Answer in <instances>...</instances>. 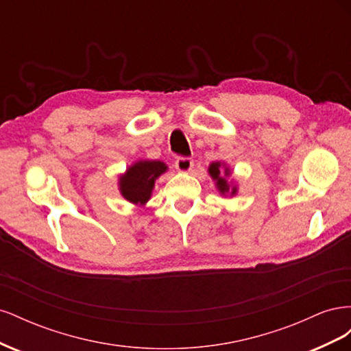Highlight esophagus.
<instances>
[{"instance_id": "1", "label": "esophagus", "mask_w": 351, "mask_h": 351, "mask_svg": "<svg viewBox=\"0 0 351 351\" xmlns=\"http://www.w3.org/2000/svg\"><path fill=\"white\" fill-rule=\"evenodd\" d=\"M176 168L178 169V171L187 173L193 168V159L189 158V156H178L176 159Z\"/></svg>"}]
</instances>
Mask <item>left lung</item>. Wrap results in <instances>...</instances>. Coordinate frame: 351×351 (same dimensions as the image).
Here are the masks:
<instances>
[{
  "label": "left lung",
  "instance_id": "1",
  "mask_svg": "<svg viewBox=\"0 0 351 351\" xmlns=\"http://www.w3.org/2000/svg\"><path fill=\"white\" fill-rule=\"evenodd\" d=\"M219 168H221V164H219V162L210 164V167H209V174L212 176V178L217 180V186H218V189H219V192H221V193H226V192H228L230 186L227 184L226 178L221 177ZM227 174H228V173H227ZM232 193H236V189H232Z\"/></svg>",
  "mask_w": 351,
  "mask_h": 351
}]
</instances>
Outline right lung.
I'll use <instances>...</instances> for the list:
<instances>
[{"label": "right lung", "instance_id": "1", "mask_svg": "<svg viewBox=\"0 0 351 351\" xmlns=\"http://www.w3.org/2000/svg\"><path fill=\"white\" fill-rule=\"evenodd\" d=\"M165 164L159 161H141L127 169L120 180L123 196L133 204L143 205L151 197L155 180L165 173Z\"/></svg>", "mask_w": 351, "mask_h": 351}]
</instances>
